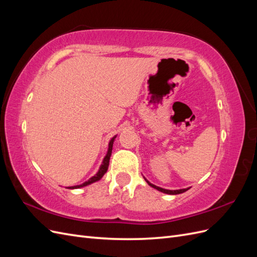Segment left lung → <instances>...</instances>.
Listing matches in <instances>:
<instances>
[{"mask_svg": "<svg viewBox=\"0 0 257 257\" xmlns=\"http://www.w3.org/2000/svg\"><path fill=\"white\" fill-rule=\"evenodd\" d=\"M145 180L147 181V183L149 184L150 186H152V188H154L155 190H158V191H160V192H162V193H165V194H170V195H177V194H181V193H184V192H186L188 191L190 188H188V189H181V190H174V191H172V190H166V189H162V188H160V186H157V185H154V184H152V183H150L149 181L147 180V179H145Z\"/></svg>", "mask_w": 257, "mask_h": 257, "instance_id": "1", "label": "left lung"}]
</instances>
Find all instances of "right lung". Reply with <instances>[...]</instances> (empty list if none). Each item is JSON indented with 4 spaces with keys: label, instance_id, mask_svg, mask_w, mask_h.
Returning a JSON list of instances; mask_svg holds the SVG:
<instances>
[{
    "label": "right lung",
    "instance_id": "right-lung-1",
    "mask_svg": "<svg viewBox=\"0 0 257 257\" xmlns=\"http://www.w3.org/2000/svg\"><path fill=\"white\" fill-rule=\"evenodd\" d=\"M115 137H116V136L112 137L111 141L109 142V145H108L107 154H106V157L104 158L102 165H100V167H99V169H98V172L96 173V175H94L92 178H90L88 181L83 182V183L80 184V185L68 186L67 189H79V188H82V186H87V185H89V184H91V183H93V182H96V181H98V180H100V179H102V177H103V176L106 174V172H107L108 166H109V160H110L111 152H112V145H113V142H114V138H115Z\"/></svg>",
    "mask_w": 257,
    "mask_h": 257
}]
</instances>
